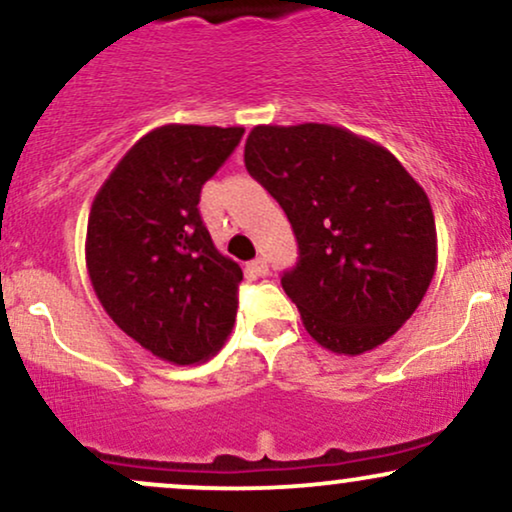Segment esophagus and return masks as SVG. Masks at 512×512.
<instances>
[{
	"mask_svg": "<svg viewBox=\"0 0 512 512\" xmlns=\"http://www.w3.org/2000/svg\"><path fill=\"white\" fill-rule=\"evenodd\" d=\"M248 272L252 276H264L269 272V264H267V260H264V257H255V260L248 264Z\"/></svg>",
	"mask_w": 512,
	"mask_h": 512,
	"instance_id": "1",
	"label": "esophagus"
}]
</instances>
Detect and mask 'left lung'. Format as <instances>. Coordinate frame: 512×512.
Listing matches in <instances>:
<instances>
[{"label":"left lung","instance_id":"left-lung-1","mask_svg":"<svg viewBox=\"0 0 512 512\" xmlns=\"http://www.w3.org/2000/svg\"><path fill=\"white\" fill-rule=\"evenodd\" d=\"M245 169L293 226L300 257L281 286L307 334L350 357L389 341L436 272L420 183L386 147L329 123L255 126Z\"/></svg>","mask_w":512,"mask_h":512}]
</instances>
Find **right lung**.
<instances>
[{"label": "right lung", "instance_id": "obj_1", "mask_svg": "<svg viewBox=\"0 0 512 512\" xmlns=\"http://www.w3.org/2000/svg\"><path fill=\"white\" fill-rule=\"evenodd\" d=\"M243 133L159 126L92 200L85 264L95 295L123 334L171 365L212 357L236 322L243 272L214 248L197 202Z\"/></svg>", "mask_w": 512, "mask_h": 512}]
</instances>
